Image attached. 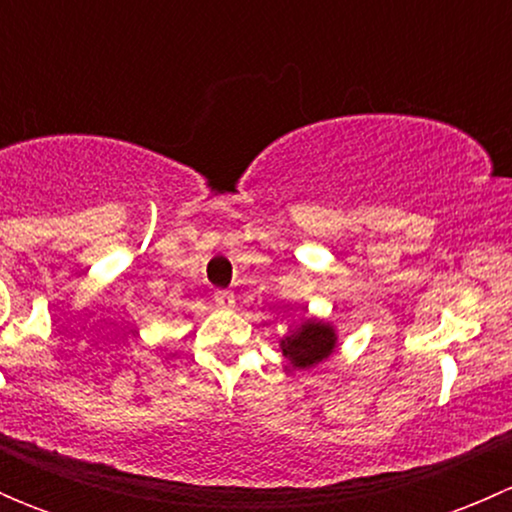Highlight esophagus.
<instances>
[{"label":"esophagus","instance_id":"esophagus-1","mask_svg":"<svg viewBox=\"0 0 512 512\" xmlns=\"http://www.w3.org/2000/svg\"><path fill=\"white\" fill-rule=\"evenodd\" d=\"M215 302L223 309H232L235 307V294H232L230 289H218V292H215Z\"/></svg>","mask_w":512,"mask_h":512}]
</instances>
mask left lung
<instances>
[{
	"mask_svg": "<svg viewBox=\"0 0 512 512\" xmlns=\"http://www.w3.org/2000/svg\"><path fill=\"white\" fill-rule=\"evenodd\" d=\"M280 349L294 369H312L334 354L337 332L324 319L304 317L280 339Z\"/></svg>",
	"mask_w": 512,
	"mask_h": 512,
	"instance_id": "left-lung-1",
	"label": "left lung"
}]
</instances>
